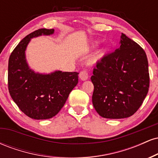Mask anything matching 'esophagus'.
<instances>
[{
    "mask_svg": "<svg viewBox=\"0 0 158 158\" xmlns=\"http://www.w3.org/2000/svg\"><path fill=\"white\" fill-rule=\"evenodd\" d=\"M79 78L81 81H85L88 79V73L87 70H82L79 73Z\"/></svg>",
    "mask_w": 158,
    "mask_h": 158,
    "instance_id": "34e87169",
    "label": "esophagus"
}]
</instances>
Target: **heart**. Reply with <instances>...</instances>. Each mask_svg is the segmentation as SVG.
<instances>
[{"label":"heart","instance_id":"obj_1","mask_svg":"<svg viewBox=\"0 0 158 158\" xmlns=\"http://www.w3.org/2000/svg\"><path fill=\"white\" fill-rule=\"evenodd\" d=\"M99 45V41H94L91 44V49H96L97 48H98V46ZM106 52H107V50L106 49H102V50L99 52V53L97 54V59H101L104 57L106 55Z\"/></svg>","mask_w":158,"mask_h":158}]
</instances>
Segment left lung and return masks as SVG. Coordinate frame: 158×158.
Instances as JSON below:
<instances>
[{"label":"left lung","mask_w":158,"mask_h":158,"mask_svg":"<svg viewBox=\"0 0 158 158\" xmlns=\"http://www.w3.org/2000/svg\"><path fill=\"white\" fill-rule=\"evenodd\" d=\"M119 48L103 57L90 79L92 102L101 117L127 118L141 106L149 88L147 56L138 44L122 33Z\"/></svg>","instance_id":"obj_1"}]
</instances>
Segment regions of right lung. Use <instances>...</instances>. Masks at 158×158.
I'll return each instance as SVG.
<instances>
[{
    "mask_svg": "<svg viewBox=\"0 0 158 158\" xmlns=\"http://www.w3.org/2000/svg\"><path fill=\"white\" fill-rule=\"evenodd\" d=\"M53 33V29L32 32L20 41L9 59L10 94L20 110L32 119H46L56 116L78 83L77 72L40 73L28 65L25 51L31 39Z\"/></svg>",
    "mask_w": 158,
    "mask_h": 158,
    "instance_id": "obj_1",
    "label": "right lung"
}]
</instances>
